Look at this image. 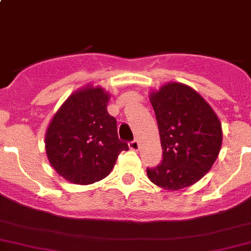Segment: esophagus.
<instances>
[{"mask_svg":"<svg viewBox=\"0 0 251 251\" xmlns=\"http://www.w3.org/2000/svg\"><path fill=\"white\" fill-rule=\"evenodd\" d=\"M128 146H130L131 150L137 151L138 148H140V142H138V141L135 138V140H132L131 142H128Z\"/></svg>","mask_w":251,"mask_h":251,"instance_id":"obj_1","label":"esophagus"}]
</instances>
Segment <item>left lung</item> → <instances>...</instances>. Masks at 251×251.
<instances>
[{
	"instance_id": "8db88e82",
	"label": "left lung",
	"mask_w": 251,
	"mask_h": 251,
	"mask_svg": "<svg viewBox=\"0 0 251 251\" xmlns=\"http://www.w3.org/2000/svg\"><path fill=\"white\" fill-rule=\"evenodd\" d=\"M163 159L147 168L148 179L165 190H179L201 179L217 159L222 126L207 101L190 87L168 83L151 94Z\"/></svg>"
}]
</instances>
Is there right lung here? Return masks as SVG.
Here are the masks:
<instances>
[{"label": "right lung", "mask_w": 251, "mask_h": 251, "mask_svg": "<svg viewBox=\"0 0 251 251\" xmlns=\"http://www.w3.org/2000/svg\"><path fill=\"white\" fill-rule=\"evenodd\" d=\"M109 94L87 87L69 97L49 125L45 148L53 169L74 184L88 185L113 170L127 143L119 140L116 119L108 113Z\"/></svg>", "instance_id": "add662e5"}]
</instances>
